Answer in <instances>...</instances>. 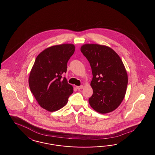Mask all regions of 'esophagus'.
<instances>
[{
  "label": "esophagus",
  "mask_w": 155,
  "mask_h": 155,
  "mask_svg": "<svg viewBox=\"0 0 155 155\" xmlns=\"http://www.w3.org/2000/svg\"><path fill=\"white\" fill-rule=\"evenodd\" d=\"M84 87V86L83 85H81V86H77L76 87V88L77 89H82Z\"/></svg>",
  "instance_id": "34e87169"
}]
</instances>
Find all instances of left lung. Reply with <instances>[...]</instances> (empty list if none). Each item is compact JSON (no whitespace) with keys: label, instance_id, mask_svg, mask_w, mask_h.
Instances as JSON below:
<instances>
[{"label":"left lung","instance_id":"1","mask_svg":"<svg viewBox=\"0 0 155 155\" xmlns=\"http://www.w3.org/2000/svg\"><path fill=\"white\" fill-rule=\"evenodd\" d=\"M81 51L89 62L93 74L89 104L100 114L114 111L123 101L128 83L120 58L110 47L97 44H84Z\"/></svg>","mask_w":155,"mask_h":155}]
</instances>
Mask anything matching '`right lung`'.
<instances>
[{
    "mask_svg": "<svg viewBox=\"0 0 155 155\" xmlns=\"http://www.w3.org/2000/svg\"><path fill=\"white\" fill-rule=\"evenodd\" d=\"M74 51L73 44L56 45L45 49L36 58L29 85L38 104L48 111L62 108L73 92L72 85L62 75L66 73L67 63Z\"/></svg>",
    "mask_w": 155,
    "mask_h": 155,
    "instance_id": "1",
    "label": "right lung"
}]
</instances>
